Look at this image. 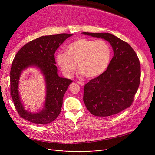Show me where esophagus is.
<instances>
[{"label": "esophagus", "mask_w": 155, "mask_h": 155, "mask_svg": "<svg viewBox=\"0 0 155 155\" xmlns=\"http://www.w3.org/2000/svg\"><path fill=\"white\" fill-rule=\"evenodd\" d=\"M77 83L79 84V85H80V86H84V83L83 82V81H77Z\"/></svg>", "instance_id": "esophagus-1"}]
</instances>
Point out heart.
I'll list each match as a JSON object with an SVG mask.
<instances>
[{
  "label": "heart",
  "instance_id": "heart-1",
  "mask_svg": "<svg viewBox=\"0 0 155 155\" xmlns=\"http://www.w3.org/2000/svg\"><path fill=\"white\" fill-rule=\"evenodd\" d=\"M110 58L111 49L105 40L78 38L68 46L66 53H58L56 61L67 78L72 77L78 63L80 74L93 78L106 70Z\"/></svg>",
  "mask_w": 155,
  "mask_h": 155
}]
</instances>
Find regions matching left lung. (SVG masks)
Returning a JSON list of instances; mask_svg holds the SVG:
<instances>
[{"label":"left lung","instance_id":"8db88e82","mask_svg":"<svg viewBox=\"0 0 155 155\" xmlns=\"http://www.w3.org/2000/svg\"><path fill=\"white\" fill-rule=\"evenodd\" d=\"M82 34L105 39L114 53L107 70L84 85L86 107L97 117L118 114L132 105L139 86L141 72L137 55L129 43L112 34Z\"/></svg>","mask_w":155,"mask_h":155}]
</instances>
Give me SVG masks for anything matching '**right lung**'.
<instances>
[{"label":"right lung","mask_w":155,"mask_h":155,"mask_svg":"<svg viewBox=\"0 0 155 155\" xmlns=\"http://www.w3.org/2000/svg\"><path fill=\"white\" fill-rule=\"evenodd\" d=\"M72 35L73 34H59L40 37L25 44L15 55L10 71V95L21 118L35 124H48L59 115L64 94L72 81L58 76L54 53L65 40ZM29 67H37L41 70L47 87L44 108L35 114L25 110L18 91L20 75Z\"/></svg>","instance_id":"right-lung-1"}]
</instances>
